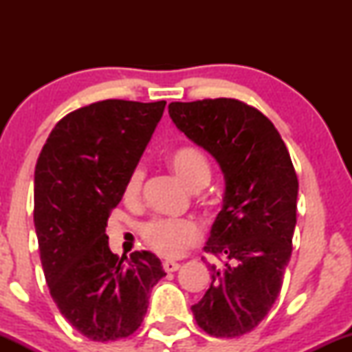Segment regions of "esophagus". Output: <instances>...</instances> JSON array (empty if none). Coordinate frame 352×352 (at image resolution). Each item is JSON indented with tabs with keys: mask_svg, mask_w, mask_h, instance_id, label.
Listing matches in <instances>:
<instances>
[{
	"mask_svg": "<svg viewBox=\"0 0 352 352\" xmlns=\"http://www.w3.org/2000/svg\"><path fill=\"white\" fill-rule=\"evenodd\" d=\"M180 268V265L177 263V261H172V260H167V261H164V270L167 273H173V272H177V270Z\"/></svg>",
	"mask_w": 352,
	"mask_h": 352,
	"instance_id": "34e87169",
	"label": "esophagus"
}]
</instances>
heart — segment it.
Masks as SVG:
<instances>
[{
	"label": "heart",
	"mask_w": 352,
	"mask_h": 352,
	"mask_svg": "<svg viewBox=\"0 0 352 352\" xmlns=\"http://www.w3.org/2000/svg\"><path fill=\"white\" fill-rule=\"evenodd\" d=\"M173 172L187 187L200 190L212 179V167L204 152L197 147H180L168 157ZM145 173L142 167H134L124 185V200L134 204L142 192ZM145 245L164 258H179L190 246L197 245L201 230L192 218H152L140 228Z\"/></svg>",
	"instance_id": "heart-1"
}]
</instances>
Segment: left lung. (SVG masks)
<instances>
[{
	"label": "left lung",
	"instance_id": "8db88e82",
	"mask_svg": "<svg viewBox=\"0 0 352 352\" xmlns=\"http://www.w3.org/2000/svg\"><path fill=\"white\" fill-rule=\"evenodd\" d=\"M168 114L225 175L223 208L204 248L223 266L208 265L212 283L192 313L210 336L238 338L263 321L281 292L296 225V172L272 120L241 100L170 102Z\"/></svg>",
	"mask_w": 352,
	"mask_h": 352
}]
</instances>
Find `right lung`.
Masks as SVG:
<instances>
[{
	"instance_id": "obj_1",
	"label": "right lung",
	"mask_w": 352,
	"mask_h": 352,
	"mask_svg": "<svg viewBox=\"0 0 352 352\" xmlns=\"http://www.w3.org/2000/svg\"><path fill=\"white\" fill-rule=\"evenodd\" d=\"M165 104L107 99L72 111L52 129L36 164L34 227L44 276L60 314L92 341L135 333L148 293L167 274L151 252L117 256L106 235Z\"/></svg>"
}]
</instances>
